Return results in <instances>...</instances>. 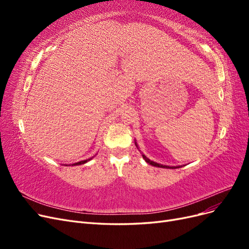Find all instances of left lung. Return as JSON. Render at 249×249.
Segmentation results:
<instances>
[{"instance_id": "1", "label": "left lung", "mask_w": 249, "mask_h": 249, "mask_svg": "<svg viewBox=\"0 0 249 249\" xmlns=\"http://www.w3.org/2000/svg\"><path fill=\"white\" fill-rule=\"evenodd\" d=\"M135 145H136V147L139 149V146H138V144H137L136 140H135ZM139 152L141 153V150H140V149H139ZM141 154H142L143 159L145 160V162H147V163H148V164H150V165H153V166H156V167H161V168H171V169H175V168H179V167H182V166H167V165H162V164H159V163H157V162L150 161L145 155H143V153H141Z\"/></svg>"}]
</instances>
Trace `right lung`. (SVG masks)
I'll use <instances>...</instances> for the list:
<instances>
[{"mask_svg":"<svg viewBox=\"0 0 249 249\" xmlns=\"http://www.w3.org/2000/svg\"><path fill=\"white\" fill-rule=\"evenodd\" d=\"M93 158V157H92ZM92 158H89V159H87V160H83V161H80V162H77V163H73V164H71V166H76V165H82V164H85V163H87L88 161H90V160H92ZM70 165V166H71ZM65 166H67V165H65Z\"/></svg>","mask_w":249,"mask_h":249,"instance_id":"1","label":"right lung"}]
</instances>
